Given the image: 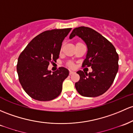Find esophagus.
<instances>
[{
  "label": "esophagus",
  "instance_id": "1",
  "mask_svg": "<svg viewBox=\"0 0 133 133\" xmlns=\"http://www.w3.org/2000/svg\"><path fill=\"white\" fill-rule=\"evenodd\" d=\"M74 74V71H69V74H70V75H71V74Z\"/></svg>",
  "mask_w": 133,
  "mask_h": 133
}]
</instances>
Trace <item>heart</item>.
Wrapping results in <instances>:
<instances>
[{"label":"heart","mask_w":133,"mask_h":133,"mask_svg":"<svg viewBox=\"0 0 133 133\" xmlns=\"http://www.w3.org/2000/svg\"><path fill=\"white\" fill-rule=\"evenodd\" d=\"M69 65H70V66H71V67H72V65H72V64H70Z\"/></svg>","instance_id":"heart-1"}]
</instances>
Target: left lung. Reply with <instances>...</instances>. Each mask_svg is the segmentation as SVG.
Here are the masks:
<instances>
[{"label":"left lung","mask_w":133,"mask_h":133,"mask_svg":"<svg viewBox=\"0 0 133 133\" xmlns=\"http://www.w3.org/2000/svg\"><path fill=\"white\" fill-rule=\"evenodd\" d=\"M78 36L87 46V54L83 66L90 67L92 72H77L80 76L75 87L81 95L95 97L103 94L113 83L117 73L119 55L114 45L102 35L90 28L81 26L72 30V39Z\"/></svg>","instance_id":"obj_1"}]
</instances>
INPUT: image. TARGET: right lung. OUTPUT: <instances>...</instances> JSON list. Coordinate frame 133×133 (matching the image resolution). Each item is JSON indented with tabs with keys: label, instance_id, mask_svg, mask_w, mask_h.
I'll list each match as a JSON object with an SVG mask.
<instances>
[{
	"label": "right lung",
	"instance_id": "1",
	"mask_svg": "<svg viewBox=\"0 0 133 133\" xmlns=\"http://www.w3.org/2000/svg\"><path fill=\"white\" fill-rule=\"evenodd\" d=\"M71 28L55 29L40 33L32 40L19 56L17 72L25 92L39 101H49L61 94L69 70L48 69L50 62L59 58L62 41Z\"/></svg>",
	"mask_w": 133,
	"mask_h": 133
}]
</instances>
